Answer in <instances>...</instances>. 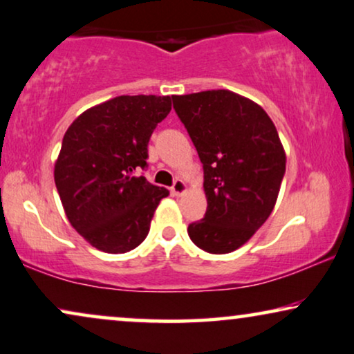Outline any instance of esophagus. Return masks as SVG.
Segmentation results:
<instances>
[{
    "label": "esophagus",
    "mask_w": 354,
    "mask_h": 354,
    "mask_svg": "<svg viewBox=\"0 0 354 354\" xmlns=\"http://www.w3.org/2000/svg\"><path fill=\"white\" fill-rule=\"evenodd\" d=\"M186 191V183L183 180H176L171 186V194L173 196H181Z\"/></svg>",
    "instance_id": "1"
}]
</instances>
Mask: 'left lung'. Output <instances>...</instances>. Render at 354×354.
Returning <instances> with one entry per match:
<instances>
[{
    "label": "left lung",
    "mask_w": 354,
    "mask_h": 354,
    "mask_svg": "<svg viewBox=\"0 0 354 354\" xmlns=\"http://www.w3.org/2000/svg\"><path fill=\"white\" fill-rule=\"evenodd\" d=\"M173 108L204 168L207 210L187 226L197 248L228 254L272 214L286 157L275 124L257 103L230 91L173 95Z\"/></svg>",
    "instance_id": "1"
}]
</instances>
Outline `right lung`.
Returning <instances> with one entry per match:
<instances>
[{"label": "right lung", "mask_w": 354, "mask_h": 354, "mask_svg": "<svg viewBox=\"0 0 354 354\" xmlns=\"http://www.w3.org/2000/svg\"><path fill=\"white\" fill-rule=\"evenodd\" d=\"M171 110V98L121 95L88 108L66 131L55 183L66 216L84 239L122 254L147 238L168 189L139 176L149 140Z\"/></svg>", "instance_id": "add662e5"}]
</instances>
